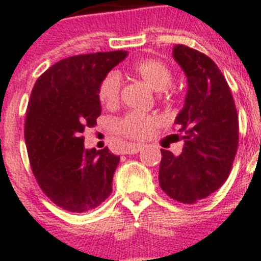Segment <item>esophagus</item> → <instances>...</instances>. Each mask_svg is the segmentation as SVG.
<instances>
[{
	"mask_svg": "<svg viewBox=\"0 0 261 261\" xmlns=\"http://www.w3.org/2000/svg\"><path fill=\"white\" fill-rule=\"evenodd\" d=\"M142 150L141 144H128L124 150V154H138Z\"/></svg>",
	"mask_w": 261,
	"mask_h": 261,
	"instance_id": "obj_1",
	"label": "esophagus"
}]
</instances>
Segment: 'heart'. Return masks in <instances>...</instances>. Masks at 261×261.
<instances>
[{
    "label": "heart",
    "mask_w": 261,
    "mask_h": 261,
    "mask_svg": "<svg viewBox=\"0 0 261 261\" xmlns=\"http://www.w3.org/2000/svg\"><path fill=\"white\" fill-rule=\"evenodd\" d=\"M131 73L143 81L147 86L155 91H159L167 102H174L180 95V90L172 85V70L167 63L155 58H147L135 62L131 66ZM98 99L107 109L117 107L120 100V76L115 71H110L102 78L98 85ZM159 124V119L155 115L143 113L126 114L118 122L119 134L128 139L142 141L152 134Z\"/></svg>",
    "instance_id": "obj_1"
}]
</instances>
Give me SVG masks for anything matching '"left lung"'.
<instances>
[{"label":"left lung","mask_w":261,"mask_h":261,"mask_svg":"<svg viewBox=\"0 0 261 261\" xmlns=\"http://www.w3.org/2000/svg\"><path fill=\"white\" fill-rule=\"evenodd\" d=\"M174 58L185 70L188 91L178 114L176 137L181 154L162 151L159 185L183 204H195L218 191L228 179L239 143V117L228 83L216 63L186 45L174 46Z\"/></svg>","instance_id":"8db88e82"}]
</instances>
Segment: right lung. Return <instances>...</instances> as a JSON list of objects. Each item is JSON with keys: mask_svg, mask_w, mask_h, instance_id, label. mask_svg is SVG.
<instances>
[{"mask_svg": "<svg viewBox=\"0 0 261 261\" xmlns=\"http://www.w3.org/2000/svg\"><path fill=\"white\" fill-rule=\"evenodd\" d=\"M127 51L81 54L54 63L37 80L25 120L30 166L43 194L69 212H87L110 196L119 156L85 148L83 131L100 115L98 85Z\"/></svg>", "mask_w": 261, "mask_h": 261, "instance_id": "right-lung-1", "label": "right lung"}]
</instances>
